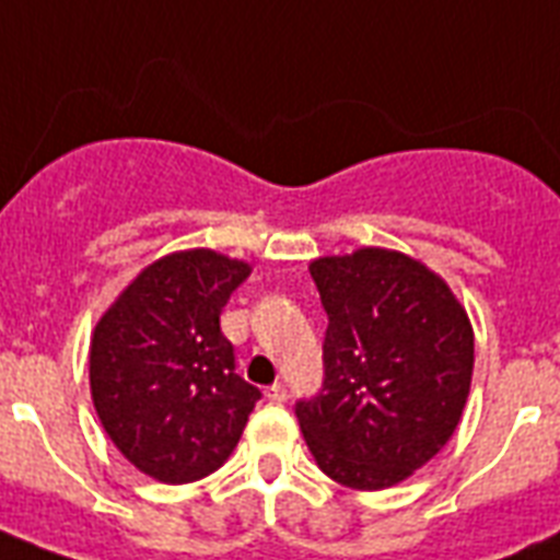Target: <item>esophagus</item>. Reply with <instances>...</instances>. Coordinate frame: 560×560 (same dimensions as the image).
Listing matches in <instances>:
<instances>
[{"instance_id":"esophagus-1","label":"esophagus","mask_w":560,"mask_h":560,"mask_svg":"<svg viewBox=\"0 0 560 560\" xmlns=\"http://www.w3.org/2000/svg\"><path fill=\"white\" fill-rule=\"evenodd\" d=\"M267 398H270L272 404H284V400H288V386H284V383H272L270 389H267Z\"/></svg>"}]
</instances>
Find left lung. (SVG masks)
Instances as JSON below:
<instances>
[{"instance_id":"1","label":"left lung","mask_w":560,"mask_h":560,"mask_svg":"<svg viewBox=\"0 0 560 560\" xmlns=\"http://www.w3.org/2000/svg\"><path fill=\"white\" fill-rule=\"evenodd\" d=\"M328 328L323 389L296 400L316 465L377 491L442 451L474 374V331L451 288L407 255L366 246L311 264Z\"/></svg>"}]
</instances>
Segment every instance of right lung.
I'll use <instances>...</instances> for the list:
<instances>
[{"label": "right lung", "instance_id": "obj_1", "mask_svg": "<svg viewBox=\"0 0 560 560\" xmlns=\"http://www.w3.org/2000/svg\"><path fill=\"white\" fill-rule=\"evenodd\" d=\"M246 276L244 261L211 249L165 255L95 325V412L118 451L160 482L214 474L261 398L235 372V346L220 331V314Z\"/></svg>", "mask_w": 560, "mask_h": 560}]
</instances>
